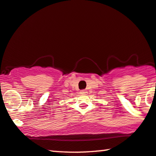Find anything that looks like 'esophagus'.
I'll return each mask as SVG.
<instances>
[{"label": "esophagus", "instance_id": "esophagus-1", "mask_svg": "<svg viewBox=\"0 0 156 156\" xmlns=\"http://www.w3.org/2000/svg\"><path fill=\"white\" fill-rule=\"evenodd\" d=\"M87 91L85 90L80 91V94H87Z\"/></svg>", "mask_w": 156, "mask_h": 156}]
</instances>
